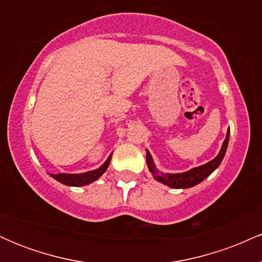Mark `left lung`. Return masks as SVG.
Wrapping results in <instances>:
<instances>
[{"instance_id":"left-lung-1","label":"left lung","mask_w":262,"mask_h":262,"mask_svg":"<svg viewBox=\"0 0 262 262\" xmlns=\"http://www.w3.org/2000/svg\"><path fill=\"white\" fill-rule=\"evenodd\" d=\"M229 134L230 130L228 129L227 137L223 141V145H222L221 151L219 154L215 156L213 160L207 162V164L201 165V166L193 167V169L186 171V172L181 173H165L160 172L158 169H156L154 161H152L151 155H150L149 150H146V164H148V167L150 172L152 173L154 179L158 182L164 183V185L169 186L171 188H189L193 187V186L198 185L200 182H202L204 179H207L210 173L213 172L217 167L221 165L222 160H223L225 151H227L228 143H229Z\"/></svg>"}]
</instances>
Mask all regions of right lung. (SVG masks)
<instances>
[{"label": "right lung", "instance_id": "1", "mask_svg": "<svg viewBox=\"0 0 262 262\" xmlns=\"http://www.w3.org/2000/svg\"><path fill=\"white\" fill-rule=\"evenodd\" d=\"M111 159H112V154L108 156V159L104 161L103 165H101L98 169L87 171V172L82 173H56V175H50L56 181L66 186H75V187H80V186H86L90 183L95 182L100 177L106 172V170L110 166Z\"/></svg>", "mask_w": 262, "mask_h": 262}]
</instances>
